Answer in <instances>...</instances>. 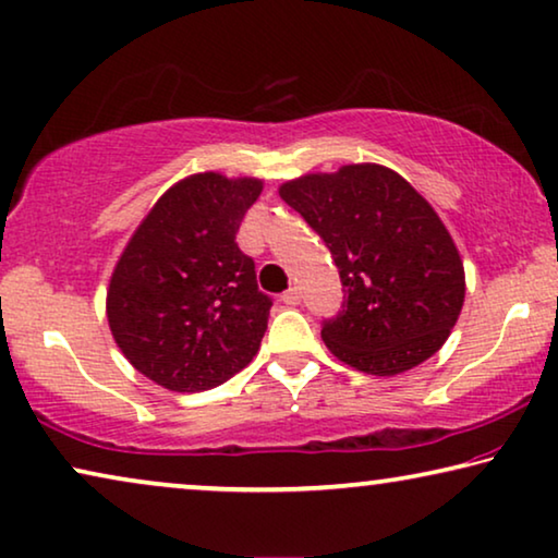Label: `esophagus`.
Segmentation results:
<instances>
[{"instance_id":"obj_1","label":"esophagus","mask_w":558,"mask_h":558,"mask_svg":"<svg viewBox=\"0 0 558 558\" xmlns=\"http://www.w3.org/2000/svg\"><path fill=\"white\" fill-rule=\"evenodd\" d=\"M280 301L286 303V305H290V307H295L298 303H301V290H298V288H290V290H286V293L280 295Z\"/></svg>"}]
</instances>
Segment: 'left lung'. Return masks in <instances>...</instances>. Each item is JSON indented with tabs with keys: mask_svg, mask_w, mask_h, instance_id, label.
<instances>
[{
	"mask_svg": "<svg viewBox=\"0 0 558 558\" xmlns=\"http://www.w3.org/2000/svg\"><path fill=\"white\" fill-rule=\"evenodd\" d=\"M280 197L326 240L345 288L328 351L368 376H398L440 351L465 298L463 260L430 203L386 165H343L282 182Z\"/></svg>",
	"mask_w": 558,
	"mask_h": 558,
	"instance_id": "1",
	"label": "left lung"
}]
</instances>
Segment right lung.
Instances as JSON below:
<instances>
[{"label":"right lung","instance_id":"obj_1","mask_svg":"<svg viewBox=\"0 0 558 558\" xmlns=\"http://www.w3.org/2000/svg\"><path fill=\"white\" fill-rule=\"evenodd\" d=\"M263 180L195 172L165 190L124 245L107 323L132 368L174 393L226 384L260 351L270 298L235 235Z\"/></svg>","mask_w":558,"mask_h":558}]
</instances>
